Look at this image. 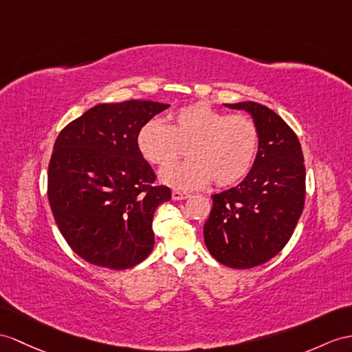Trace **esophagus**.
<instances>
[{
	"mask_svg": "<svg viewBox=\"0 0 352 352\" xmlns=\"http://www.w3.org/2000/svg\"><path fill=\"white\" fill-rule=\"evenodd\" d=\"M188 197H190V194L188 192H185V191H179V190H175L173 192H171V199L173 200H185V199H188Z\"/></svg>",
	"mask_w": 352,
	"mask_h": 352,
	"instance_id": "34e87169",
	"label": "esophagus"
}]
</instances>
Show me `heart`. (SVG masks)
<instances>
[{
    "instance_id": "b5f03b06",
    "label": "heart",
    "mask_w": 352,
    "mask_h": 352,
    "mask_svg": "<svg viewBox=\"0 0 352 352\" xmlns=\"http://www.w3.org/2000/svg\"><path fill=\"white\" fill-rule=\"evenodd\" d=\"M260 144V131L246 115H228L206 104L184 107L160 121L144 124L137 146L151 164L166 167L187 149L190 158L161 171L162 184L177 190H195L210 181L230 186L250 173Z\"/></svg>"
}]
</instances>
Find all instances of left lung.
<instances>
[{
  "label": "left lung",
  "instance_id": "obj_1",
  "mask_svg": "<svg viewBox=\"0 0 352 352\" xmlns=\"http://www.w3.org/2000/svg\"><path fill=\"white\" fill-rule=\"evenodd\" d=\"M226 106L252 116L260 144L243 181L212 195L204 243L227 267L251 269L278 255L294 233L305 206V160L296 133L275 111L254 101Z\"/></svg>",
  "mask_w": 352,
  "mask_h": 352
}]
</instances>
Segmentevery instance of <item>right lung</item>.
Returning <instances> with one entry per match:
<instances>
[{"instance_id": "1", "label": "right lung", "mask_w": 352, "mask_h": 352, "mask_svg": "<svg viewBox=\"0 0 352 352\" xmlns=\"http://www.w3.org/2000/svg\"><path fill=\"white\" fill-rule=\"evenodd\" d=\"M170 104L104 102L74 119L56 137L47 171V199L72 250L94 265L125 270L152 252V219L171 199L137 146L140 128Z\"/></svg>"}]
</instances>
